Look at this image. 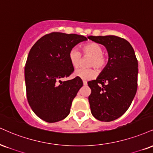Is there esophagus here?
<instances>
[{"instance_id":"34e87169","label":"esophagus","mask_w":153,"mask_h":153,"mask_svg":"<svg viewBox=\"0 0 153 153\" xmlns=\"http://www.w3.org/2000/svg\"><path fill=\"white\" fill-rule=\"evenodd\" d=\"M82 82H83L84 85H88V82H87V81H85V80H83Z\"/></svg>"}]
</instances>
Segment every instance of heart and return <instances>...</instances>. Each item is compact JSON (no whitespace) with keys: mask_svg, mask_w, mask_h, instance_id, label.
Wrapping results in <instances>:
<instances>
[{"mask_svg":"<svg viewBox=\"0 0 153 153\" xmlns=\"http://www.w3.org/2000/svg\"><path fill=\"white\" fill-rule=\"evenodd\" d=\"M85 54L92 57L90 62L91 67H95L97 69H102L107 65V58L102 55L103 48L100 44L97 43H89L85 44L82 47ZM69 60L74 68L79 67L81 60V53L77 49L73 48L69 53ZM75 75L82 80H91L96 76V71L94 69H78L75 72Z\"/></svg>","mask_w":153,"mask_h":153,"instance_id":"1","label":"heart"}]
</instances>
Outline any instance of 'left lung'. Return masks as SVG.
<instances>
[{"label": "left lung", "mask_w": 153, "mask_h": 153, "mask_svg": "<svg viewBox=\"0 0 153 153\" xmlns=\"http://www.w3.org/2000/svg\"><path fill=\"white\" fill-rule=\"evenodd\" d=\"M88 38L104 45L108 53L105 67L96 80L88 82L91 113L98 120H115L129 108L137 92L138 63L135 51L129 42L117 36Z\"/></svg>", "instance_id": "8db88e82"}]
</instances>
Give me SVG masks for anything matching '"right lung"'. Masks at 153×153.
<instances>
[{"label":"right lung","instance_id":"add662e5","mask_svg":"<svg viewBox=\"0 0 153 153\" xmlns=\"http://www.w3.org/2000/svg\"><path fill=\"white\" fill-rule=\"evenodd\" d=\"M87 40L80 35L53 32L31 48L25 67L27 99L43 120L56 123L69 115L73 100L83 83L78 77L61 80L74 71L69 60L71 50Z\"/></svg>","mask_w":153,"mask_h":153}]
</instances>
